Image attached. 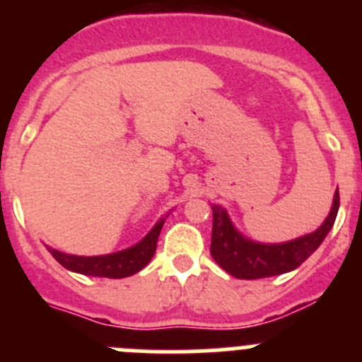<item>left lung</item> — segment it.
Segmentation results:
<instances>
[{
  "label": "left lung",
  "instance_id": "obj_1",
  "mask_svg": "<svg viewBox=\"0 0 362 362\" xmlns=\"http://www.w3.org/2000/svg\"><path fill=\"white\" fill-rule=\"evenodd\" d=\"M339 212V190L328 217L315 232L300 235L286 243H257L245 238L230 219L228 212L219 204H212V245L214 261L230 276L238 279H261L281 276L296 270L317 250L335 223Z\"/></svg>",
  "mask_w": 362,
  "mask_h": 362
}]
</instances>
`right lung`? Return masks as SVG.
I'll return each mask as SVG.
<instances>
[{
	"label": "right lung",
	"instance_id": "add662e5",
	"mask_svg": "<svg viewBox=\"0 0 362 362\" xmlns=\"http://www.w3.org/2000/svg\"><path fill=\"white\" fill-rule=\"evenodd\" d=\"M166 217H168V214H166ZM166 217H161L141 241L127 248V250L107 255H72L50 248L49 245H47V250L52 254V257L62 267H65L70 272H76V274L92 277H110V279L129 277L143 270L150 263V259L153 257L156 246H158V238Z\"/></svg>",
	"mask_w": 362,
	"mask_h": 362
}]
</instances>
